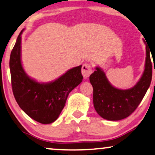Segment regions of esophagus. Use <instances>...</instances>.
I'll return each instance as SVG.
<instances>
[{
    "label": "esophagus",
    "mask_w": 155,
    "mask_h": 155,
    "mask_svg": "<svg viewBox=\"0 0 155 155\" xmlns=\"http://www.w3.org/2000/svg\"><path fill=\"white\" fill-rule=\"evenodd\" d=\"M92 73V68L90 64L84 63L82 67V74L84 78H87Z\"/></svg>",
    "instance_id": "obj_1"
}]
</instances>
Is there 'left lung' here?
<instances>
[{"mask_svg":"<svg viewBox=\"0 0 155 155\" xmlns=\"http://www.w3.org/2000/svg\"><path fill=\"white\" fill-rule=\"evenodd\" d=\"M143 41L146 44L145 71L140 80L133 87L124 90L114 87L108 81L102 70L98 67L90 76V81L93 87L94 109L104 119L119 120L128 117L137 109L149 88L152 75L150 54L151 51L147 43L146 44V40Z\"/></svg>","mask_w":155,"mask_h":155,"instance_id":"1","label":"left lung"}]
</instances>
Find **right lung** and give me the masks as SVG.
<instances>
[{
    "mask_svg": "<svg viewBox=\"0 0 155 155\" xmlns=\"http://www.w3.org/2000/svg\"><path fill=\"white\" fill-rule=\"evenodd\" d=\"M20 31L10 58L11 84L15 99L20 107L36 121L51 124L60 115L69 93L82 80V65L69 70L49 83H39L25 73L21 63Z\"/></svg>",
    "mask_w": 155,
    "mask_h": 155,
    "instance_id": "add662e5",
    "label": "right lung"
}]
</instances>
